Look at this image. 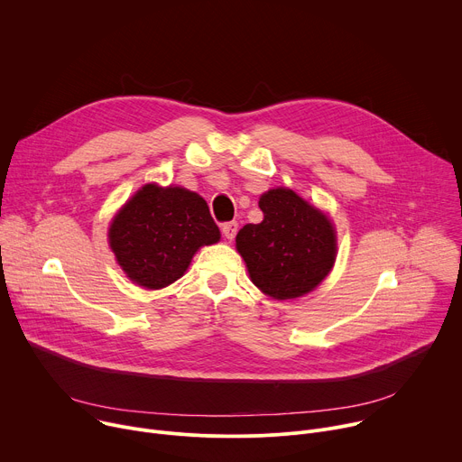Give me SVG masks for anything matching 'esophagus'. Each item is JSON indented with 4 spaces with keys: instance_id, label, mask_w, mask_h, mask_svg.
I'll return each mask as SVG.
<instances>
[{
    "instance_id": "obj_1",
    "label": "esophagus",
    "mask_w": 462,
    "mask_h": 462,
    "mask_svg": "<svg viewBox=\"0 0 462 462\" xmlns=\"http://www.w3.org/2000/svg\"><path fill=\"white\" fill-rule=\"evenodd\" d=\"M221 232H223V236H225L228 241H232V239L236 237V234H237V223H236V221L223 223V225H221Z\"/></svg>"
}]
</instances>
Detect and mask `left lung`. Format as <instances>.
Wrapping results in <instances>:
<instances>
[{
    "label": "left lung",
    "instance_id": "left-lung-1",
    "mask_svg": "<svg viewBox=\"0 0 462 462\" xmlns=\"http://www.w3.org/2000/svg\"><path fill=\"white\" fill-rule=\"evenodd\" d=\"M263 221L245 225L236 246L250 280L276 300L310 292L331 273L337 236L331 221L287 188L261 195Z\"/></svg>",
    "mask_w": 462,
    "mask_h": 462
}]
</instances>
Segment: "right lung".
<instances>
[{
    "mask_svg": "<svg viewBox=\"0 0 462 462\" xmlns=\"http://www.w3.org/2000/svg\"><path fill=\"white\" fill-rule=\"evenodd\" d=\"M221 237L208 205L195 191L143 186L116 214L109 245L131 282L162 289L177 282L193 254Z\"/></svg>",
    "mask_w": 462,
    "mask_h": 462,
    "instance_id": "obj_1",
    "label": "right lung"
}]
</instances>
